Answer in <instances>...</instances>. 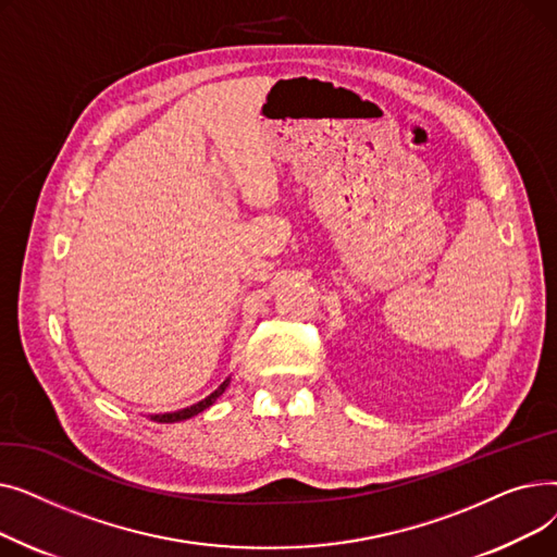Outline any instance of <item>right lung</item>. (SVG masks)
I'll use <instances>...</instances> for the list:
<instances>
[{"label": "right lung", "instance_id": "obj_1", "mask_svg": "<svg viewBox=\"0 0 557 557\" xmlns=\"http://www.w3.org/2000/svg\"><path fill=\"white\" fill-rule=\"evenodd\" d=\"M230 386V376L225 379V382L212 393V395H208L205 399H200L198 404H194V406H187V408H181V411H173V413H164V416H151V420H156V422H164V424H171V422H183V420H189V418H194V416H198V413H202L205 408H210L223 393H225V388Z\"/></svg>", "mask_w": 557, "mask_h": 557}]
</instances>
